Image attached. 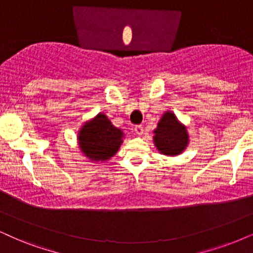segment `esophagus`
Here are the masks:
<instances>
[{
	"mask_svg": "<svg viewBox=\"0 0 253 253\" xmlns=\"http://www.w3.org/2000/svg\"><path fill=\"white\" fill-rule=\"evenodd\" d=\"M134 130H135V133L137 134V135H142L143 134V127L141 126V125H137V126H135Z\"/></svg>",
	"mask_w": 253,
	"mask_h": 253,
	"instance_id": "1",
	"label": "esophagus"
}]
</instances>
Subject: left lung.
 Wrapping results in <instances>:
<instances>
[{
	"mask_svg": "<svg viewBox=\"0 0 253 253\" xmlns=\"http://www.w3.org/2000/svg\"><path fill=\"white\" fill-rule=\"evenodd\" d=\"M154 143L166 155H178L185 149L189 141L183 125L178 123L174 113L166 112L154 130Z\"/></svg>",
	"mask_w": 253,
	"mask_h": 253,
	"instance_id": "1",
	"label": "left lung"
}]
</instances>
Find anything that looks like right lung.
I'll return each mask as SVG.
<instances>
[{
	"label": "right lung",
	"instance_id": "add662e5",
	"mask_svg": "<svg viewBox=\"0 0 253 253\" xmlns=\"http://www.w3.org/2000/svg\"><path fill=\"white\" fill-rule=\"evenodd\" d=\"M123 134L105 114L99 113L83 126L78 135L79 147L92 161H106L118 152L123 143Z\"/></svg>",
	"mask_w": 253,
	"mask_h": 253
}]
</instances>
